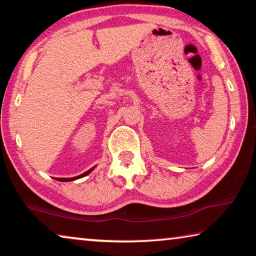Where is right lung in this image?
<instances>
[{"label": "right lung", "mask_w": 256, "mask_h": 256, "mask_svg": "<svg viewBox=\"0 0 256 256\" xmlns=\"http://www.w3.org/2000/svg\"><path fill=\"white\" fill-rule=\"evenodd\" d=\"M93 168H90V170H88V171H86V172L83 173V174H80V176H75V178H68V179H56V180H59V181H72V180H76V179H78V178H82V176H88V174L90 173Z\"/></svg>", "instance_id": "add662e5"}]
</instances>
